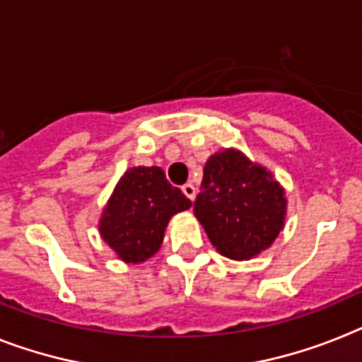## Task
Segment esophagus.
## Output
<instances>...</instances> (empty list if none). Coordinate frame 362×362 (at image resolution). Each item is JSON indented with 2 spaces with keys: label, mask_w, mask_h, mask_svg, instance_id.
<instances>
[{
  "label": "esophagus",
  "mask_w": 362,
  "mask_h": 362,
  "mask_svg": "<svg viewBox=\"0 0 362 362\" xmlns=\"http://www.w3.org/2000/svg\"><path fill=\"white\" fill-rule=\"evenodd\" d=\"M182 193H184L185 197H187V199L191 200V202H193L194 197H197V189H194L193 184H184V185H182Z\"/></svg>",
  "instance_id": "34e87169"
}]
</instances>
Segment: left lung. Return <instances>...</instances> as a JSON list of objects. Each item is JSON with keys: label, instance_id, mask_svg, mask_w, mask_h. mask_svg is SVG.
Here are the masks:
<instances>
[{"label": "left lung", "instance_id": "left-lung-1", "mask_svg": "<svg viewBox=\"0 0 362 362\" xmlns=\"http://www.w3.org/2000/svg\"><path fill=\"white\" fill-rule=\"evenodd\" d=\"M194 216L220 255L250 260L284 228L286 197L266 168L237 149H222L204 165Z\"/></svg>", "mask_w": 362, "mask_h": 362}]
</instances>
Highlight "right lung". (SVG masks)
<instances>
[{"instance_id":"obj_1","label":"right lung","mask_w":362,"mask_h":362,"mask_svg":"<svg viewBox=\"0 0 362 362\" xmlns=\"http://www.w3.org/2000/svg\"><path fill=\"white\" fill-rule=\"evenodd\" d=\"M189 207L162 169L131 168L103 207L100 235L124 262L140 264L160 250L171 216Z\"/></svg>"}]
</instances>
